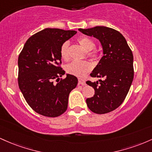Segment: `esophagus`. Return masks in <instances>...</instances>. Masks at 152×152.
Listing matches in <instances>:
<instances>
[{
	"label": "esophagus",
	"instance_id": "esophagus-1",
	"mask_svg": "<svg viewBox=\"0 0 152 152\" xmlns=\"http://www.w3.org/2000/svg\"><path fill=\"white\" fill-rule=\"evenodd\" d=\"M78 82H79V84H80L82 85H85V80L82 79V78H78Z\"/></svg>",
	"mask_w": 152,
	"mask_h": 152
}]
</instances>
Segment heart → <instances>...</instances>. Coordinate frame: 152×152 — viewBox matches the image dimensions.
<instances>
[{
	"label": "heart",
	"instance_id": "heart-1",
	"mask_svg": "<svg viewBox=\"0 0 152 152\" xmlns=\"http://www.w3.org/2000/svg\"><path fill=\"white\" fill-rule=\"evenodd\" d=\"M78 42L82 47L88 51L87 54L89 57L96 59L98 57V53L94 50L95 44L93 39L88 37H81L77 39ZM69 42H65L62 44L60 48V56L64 60H68L69 58ZM92 64L88 61H73L67 64L65 67V70L68 74L72 75L75 76L80 77L84 75L88 72L91 70Z\"/></svg>",
	"mask_w": 152,
	"mask_h": 152
}]
</instances>
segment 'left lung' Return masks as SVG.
Masks as SVG:
<instances>
[{"instance_id":"8db88e82","label":"left lung","mask_w":152,"mask_h":152,"mask_svg":"<svg viewBox=\"0 0 152 152\" xmlns=\"http://www.w3.org/2000/svg\"><path fill=\"white\" fill-rule=\"evenodd\" d=\"M84 34L98 39L103 47V56L90 74L103 78L96 82L87 81L93 87L95 95L86 100L93 113L111 112L121 105L129 93L134 79V56L121 34L105 26L79 28Z\"/></svg>"}]
</instances>
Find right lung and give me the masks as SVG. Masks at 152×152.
<instances>
[{
    "label": "right lung",
    "mask_w": 152,
    "mask_h": 152,
    "mask_svg": "<svg viewBox=\"0 0 152 152\" xmlns=\"http://www.w3.org/2000/svg\"><path fill=\"white\" fill-rule=\"evenodd\" d=\"M77 31L47 28L28 38L18 56V83L28 105L40 115L57 117L67 109L69 93L76 88L75 76L65 74L60 48ZM57 79V84L53 82Z\"/></svg>",
    "instance_id": "add662e5"
}]
</instances>
